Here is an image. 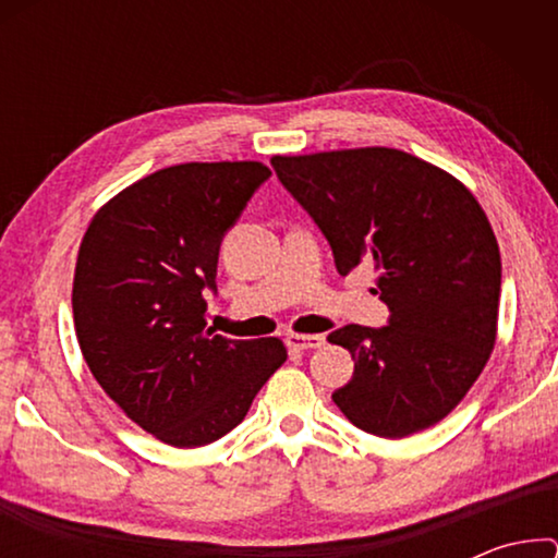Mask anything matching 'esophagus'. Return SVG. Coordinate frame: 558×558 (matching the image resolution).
Segmentation results:
<instances>
[{"label": "esophagus", "mask_w": 558, "mask_h": 558, "mask_svg": "<svg viewBox=\"0 0 558 558\" xmlns=\"http://www.w3.org/2000/svg\"><path fill=\"white\" fill-rule=\"evenodd\" d=\"M286 344L290 349H295V352H305V349H317L325 344V337L323 335H298V332H290L286 337Z\"/></svg>", "instance_id": "34e87169"}]
</instances>
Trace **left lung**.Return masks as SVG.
I'll list each match as a JSON object with an SVG mask.
<instances>
[{
	"label": "left lung",
	"instance_id": "1",
	"mask_svg": "<svg viewBox=\"0 0 558 558\" xmlns=\"http://www.w3.org/2000/svg\"><path fill=\"white\" fill-rule=\"evenodd\" d=\"M280 184L325 233L339 276L376 270L389 325L327 339L354 359L332 393L356 428L405 438L456 409L497 337L502 260L465 184L401 149L359 147L270 159Z\"/></svg>",
	"mask_w": 558,
	"mask_h": 558
}]
</instances>
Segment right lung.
Here are the masks:
<instances>
[{
  "mask_svg": "<svg viewBox=\"0 0 558 558\" xmlns=\"http://www.w3.org/2000/svg\"><path fill=\"white\" fill-rule=\"evenodd\" d=\"M270 177L260 162H186L140 179L93 216L73 278V323L90 374L128 418L174 448L239 426L280 339L206 327L226 231Z\"/></svg>",
  "mask_w": 558,
  "mask_h": 558,
  "instance_id": "obj_1",
  "label": "right lung"
}]
</instances>
